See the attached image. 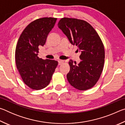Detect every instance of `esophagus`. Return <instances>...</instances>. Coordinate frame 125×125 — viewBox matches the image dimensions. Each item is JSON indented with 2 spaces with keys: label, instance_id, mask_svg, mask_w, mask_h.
Segmentation results:
<instances>
[{
  "label": "esophagus",
  "instance_id": "1",
  "mask_svg": "<svg viewBox=\"0 0 125 125\" xmlns=\"http://www.w3.org/2000/svg\"><path fill=\"white\" fill-rule=\"evenodd\" d=\"M64 62V61L63 60H58V65H61V64Z\"/></svg>",
  "mask_w": 125,
  "mask_h": 125
}]
</instances>
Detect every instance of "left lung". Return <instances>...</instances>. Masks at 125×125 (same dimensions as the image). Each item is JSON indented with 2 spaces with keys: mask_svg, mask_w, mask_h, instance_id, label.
<instances>
[{
  "mask_svg": "<svg viewBox=\"0 0 125 125\" xmlns=\"http://www.w3.org/2000/svg\"><path fill=\"white\" fill-rule=\"evenodd\" d=\"M58 26L81 52L79 64L72 60L69 62L68 81L79 90L92 88L100 78L104 64V47L99 35L88 22L77 19H61Z\"/></svg>",
  "mask_w": 125,
  "mask_h": 125,
  "instance_id": "8db88e82",
  "label": "left lung"
}]
</instances>
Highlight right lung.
I'll list each match as a JSON object with an SVG mask.
<instances>
[{"instance_id": "right-lung-1", "label": "right lung", "mask_w": 125, "mask_h": 125, "mask_svg": "<svg viewBox=\"0 0 125 125\" xmlns=\"http://www.w3.org/2000/svg\"><path fill=\"white\" fill-rule=\"evenodd\" d=\"M57 18H43L31 22L18 40L15 50L16 67L25 84L32 89L47 86L58 62L37 56L40 46H43Z\"/></svg>"}]
</instances>
